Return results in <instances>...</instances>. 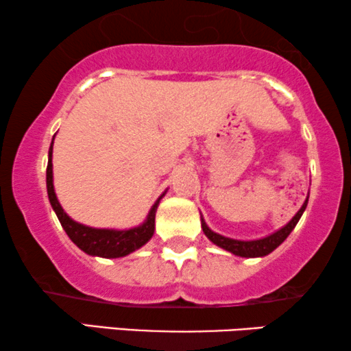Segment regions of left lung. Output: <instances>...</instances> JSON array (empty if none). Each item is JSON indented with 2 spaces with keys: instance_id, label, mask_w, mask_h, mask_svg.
I'll return each mask as SVG.
<instances>
[{
  "instance_id": "8db88e82",
  "label": "left lung",
  "mask_w": 351,
  "mask_h": 351,
  "mask_svg": "<svg viewBox=\"0 0 351 351\" xmlns=\"http://www.w3.org/2000/svg\"><path fill=\"white\" fill-rule=\"evenodd\" d=\"M308 206V197H306V201L303 206L298 212H296V215L291 219L285 227H282L280 230H277V232L269 234V237L265 238H261V239H251V241H241V239H233V238H227L223 237V234H219L215 232H212L210 228L207 227V223L204 221V219L201 217V225H202V232L206 233V237L210 239L212 243L217 246L223 247L225 251H230L232 254L234 256H241V257H263V256H267L272 252L275 247H278L282 245L283 241H285L288 234L293 232V228L296 227V223H298V220L301 219V215H303L304 208Z\"/></svg>"
}]
</instances>
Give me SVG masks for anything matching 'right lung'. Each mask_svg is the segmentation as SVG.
<instances>
[{"label": "right lung", "mask_w": 351, "mask_h": 351, "mask_svg": "<svg viewBox=\"0 0 351 351\" xmlns=\"http://www.w3.org/2000/svg\"><path fill=\"white\" fill-rule=\"evenodd\" d=\"M55 139V136H53ZM51 152H53V143L48 150V167H47V191L48 199L55 210V214L60 220L61 227L68 233L71 241L76 245L79 250L90 256L106 257V259H113V257H123L131 254L139 247H143L145 243L152 238L155 230V212H157L158 202L165 196V193L155 201V204L150 208L147 219L139 227L130 228V230H113V228H92L86 227V225L77 223L71 217L66 214L58 202V197L55 194V188H53V163H51Z\"/></svg>", "instance_id": "1"}]
</instances>
